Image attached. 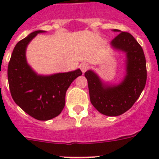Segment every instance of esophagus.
<instances>
[{
    "label": "esophagus",
    "instance_id": "34e87169",
    "mask_svg": "<svg viewBox=\"0 0 159 159\" xmlns=\"http://www.w3.org/2000/svg\"><path fill=\"white\" fill-rule=\"evenodd\" d=\"M80 67L81 71H82L83 73H84L85 71H87V70L89 68V65H88V64H86V63H83V64H80Z\"/></svg>",
    "mask_w": 159,
    "mask_h": 159
}]
</instances>
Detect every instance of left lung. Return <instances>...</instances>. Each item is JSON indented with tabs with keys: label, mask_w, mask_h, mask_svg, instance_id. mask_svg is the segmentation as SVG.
<instances>
[{
	"label": "left lung",
	"mask_w": 159,
	"mask_h": 159,
	"mask_svg": "<svg viewBox=\"0 0 159 159\" xmlns=\"http://www.w3.org/2000/svg\"><path fill=\"white\" fill-rule=\"evenodd\" d=\"M120 32L111 42L113 49L126 54V74L118 84H109L92 70L84 75L88 80L90 100L95 108L102 115L118 116L128 111L144 89L147 82V66L144 52L129 32L113 29Z\"/></svg>",
	"instance_id": "8db88e82"
}]
</instances>
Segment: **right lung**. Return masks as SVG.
I'll return each mask as SVG.
<instances>
[{
    "mask_svg": "<svg viewBox=\"0 0 159 159\" xmlns=\"http://www.w3.org/2000/svg\"><path fill=\"white\" fill-rule=\"evenodd\" d=\"M45 31L37 30L18 42L8 67V80L14 102L34 119L42 121L59 116L65 105V95L80 69L49 75H38L28 64L26 48L31 40Z\"/></svg>",
    "mask_w": 159,
    "mask_h": 159,
    "instance_id": "1",
    "label": "right lung"
}]
</instances>
